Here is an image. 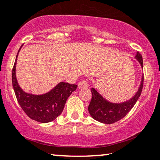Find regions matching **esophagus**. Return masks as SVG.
Instances as JSON below:
<instances>
[{
  "label": "esophagus",
  "mask_w": 160,
  "mask_h": 160,
  "mask_svg": "<svg viewBox=\"0 0 160 160\" xmlns=\"http://www.w3.org/2000/svg\"><path fill=\"white\" fill-rule=\"evenodd\" d=\"M88 82L86 80H81L80 82L78 83V88L79 89H82V88H88Z\"/></svg>",
  "instance_id": "esophagus-1"
}]
</instances>
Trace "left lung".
Returning a JSON list of instances; mask_svg holds the SVG:
<instances>
[{
	"label": "left lung",
	"mask_w": 160,
	"mask_h": 160,
	"mask_svg": "<svg viewBox=\"0 0 160 160\" xmlns=\"http://www.w3.org/2000/svg\"><path fill=\"white\" fill-rule=\"evenodd\" d=\"M135 58L139 62L142 68V58L139 52H137ZM143 85V74L142 75L140 86L135 95L127 101L116 103L106 99L95 88H91L92 99L88 105V112L91 116L99 122L110 124L121 120L130 111L141 94Z\"/></svg>",
	"instance_id": "1"
}]
</instances>
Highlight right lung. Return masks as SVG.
Masks as SVG:
<instances>
[{"mask_svg": "<svg viewBox=\"0 0 160 160\" xmlns=\"http://www.w3.org/2000/svg\"><path fill=\"white\" fill-rule=\"evenodd\" d=\"M22 46L19 49L12 69V86L17 99L29 118L40 123L50 122L60 116L67 99L76 90L78 86L60 82L50 91L43 94L25 92L19 86L16 77L17 59Z\"/></svg>", "mask_w": 160, "mask_h": 160, "instance_id": "1", "label": "right lung"}]
</instances>
